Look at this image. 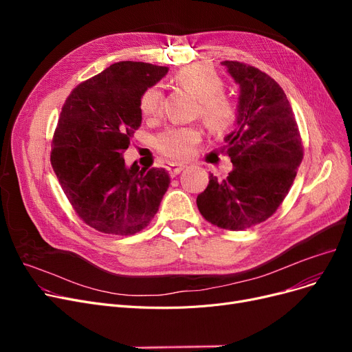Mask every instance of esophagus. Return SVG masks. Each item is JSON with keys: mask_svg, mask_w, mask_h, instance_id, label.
<instances>
[{"mask_svg": "<svg viewBox=\"0 0 352 352\" xmlns=\"http://www.w3.org/2000/svg\"><path fill=\"white\" fill-rule=\"evenodd\" d=\"M184 168H186V165L184 164H168L166 165V170H168V173H170V175L171 177H175V175H178Z\"/></svg>", "mask_w": 352, "mask_h": 352, "instance_id": "esophagus-1", "label": "esophagus"}]
</instances>
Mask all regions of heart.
I'll return each mask as SVG.
<instances>
[{
	"label": "heart",
	"mask_w": 352,
	"mask_h": 352,
	"mask_svg": "<svg viewBox=\"0 0 352 352\" xmlns=\"http://www.w3.org/2000/svg\"><path fill=\"white\" fill-rule=\"evenodd\" d=\"M175 81L190 89L199 100L202 120L214 133H226L238 118L236 102L224 94V80L207 65H188L177 72ZM140 109L145 118L157 120L164 111V94L160 87L146 88L140 100ZM201 140V129L195 126H174L165 129L155 138V148L164 157L181 161L194 153Z\"/></svg>",
	"instance_id": "1"
}]
</instances>
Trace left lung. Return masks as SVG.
Wrapping results in <instances>:
<instances>
[{
	"label": "left lung",
	"instance_id": "1",
	"mask_svg": "<svg viewBox=\"0 0 352 352\" xmlns=\"http://www.w3.org/2000/svg\"><path fill=\"white\" fill-rule=\"evenodd\" d=\"M239 85L236 128L223 151L234 165L227 178L210 175L197 206L208 223L241 231L268 219L287 197L304 150L284 89L268 74L238 61H223Z\"/></svg>",
	"mask_w": 352,
	"mask_h": 352
}]
</instances>
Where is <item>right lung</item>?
Instances as JSON below:
<instances>
[{"label": "right lung", "mask_w": 352, "mask_h": 352, "mask_svg": "<svg viewBox=\"0 0 352 352\" xmlns=\"http://www.w3.org/2000/svg\"><path fill=\"white\" fill-rule=\"evenodd\" d=\"M166 72L146 63H116L74 88L63 105L51 165L72 208L100 232H140L168 190L164 168L137 162L128 168L122 157L142 121V92Z\"/></svg>", "instance_id": "add662e5"}]
</instances>
